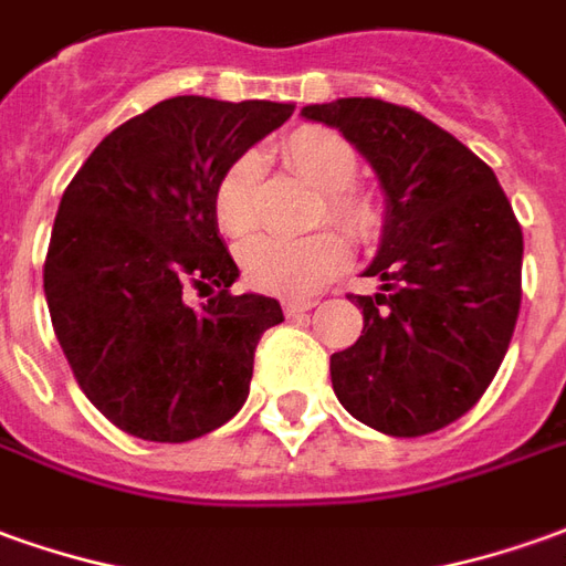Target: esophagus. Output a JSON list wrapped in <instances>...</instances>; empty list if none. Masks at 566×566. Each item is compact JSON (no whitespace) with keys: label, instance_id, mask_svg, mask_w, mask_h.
<instances>
[{"label":"esophagus","instance_id":"1","mask_svg":"<svg viewBox=\"0 0 566 566\" xmlns=\"http://www.w3.org/2000/svg\"><path fill=\"white\" fill-rule=\"evenodd\" d=\"M317 305V302H311V298H286L283 302V311H286V317H298V314H305L311 307Z\"/></svg>","mask_w":566,"mask_h":566}]
</instances>
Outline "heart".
Masks as SVG:
<instances>
[{"label": "heart", "instance_id": "obj_1", "mask_svg": "<svg viewBox=\"0 0 566 566\" xmlns=\"http://www.w3.org/2000/svg\"><path fill=\"white\" fill-rule=\"evenodd\" d=\"M280 159L286 169L323 193L321 221L329 218L335 228L357 240L373 237L379 212L369 197L350 187L357 178V157L345 138L329 128L305 126L280 144ZM259 178L255 157L233 159L218 178L212 212L221 233L233 240H245L259 228ZM240 264L245 280L259 290L276 295H311L348 264V245L333 231L314 233L305 240L259 237L243 245Z\"/></svg>", "mask_w": 566, "mask_h": 566}]
</instances>
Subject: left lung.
Here are the masks:
<instances>
[{
	"mask_svg": "<svg viewBox=\"0 0 566 566\" xmlns=\"http://www.w3.org/2000/svg\"><path fill=\"white\" fill-rule=\"evenodd\" d=\"M338 128L385 193L379 252L357 295L364 333L329 357L338 403L391 438H419L465 416L512 342L524 233L496 175L422 113L379 97L307 104Z\"/></svg>",
	"mask_w": 566,
	"mask_h": 566,
	"instance_id": "8db88e82",
	"label": "left lung"
}]
</instances>
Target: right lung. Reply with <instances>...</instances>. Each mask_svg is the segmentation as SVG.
Returning a JSON list of instances; mask_svg holds the SVG:
<instances>
[{"label": "right lung", "mask_w": 566, "mask_h": 566, "mask_svg": "<svg viewBox=\"0 0 566 566\" xmlns=\"http://www.w3.org/2000/svg\"><path fill=\"white\" fill-rule=\"evenodd\" d=\"M295 104L159 101L113 128L61 197L45 302L85 397L142 440L185 443L233 419L276 298L231 295L237 261L218 233V178ZM219 292L202 308L184 290Z\"/></svg>", "instance_id": "add662e5"}]
</instances>
